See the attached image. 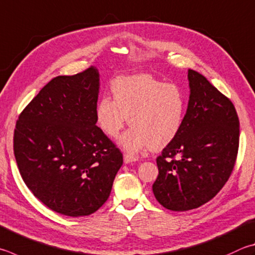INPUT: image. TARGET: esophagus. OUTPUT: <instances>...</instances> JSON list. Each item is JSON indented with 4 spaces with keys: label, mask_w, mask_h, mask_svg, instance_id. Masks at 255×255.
<instances>
[{
    "label": "esophagus",
    "mask_w": 255,
    "mask_h": 255,
    "mask_svg": "<svg viewBox=\"0 0 255 255\" xmlns=\"http://www.w3.org/2000/svg\"><path fill=\"white\" fill-rule=\"evenodd\" d=\"M137 160H138V157H136V156H132V155H129V154L124 155V161L126 164L132 163V161H137Z\"/></svg>",
    "instance_id": "esophagus-1"
}]
</instances>
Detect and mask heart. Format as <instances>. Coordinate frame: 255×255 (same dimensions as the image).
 Listing matches in <instances>:
<instances>
[{
    "label": "heart",
    "mask_w": 255,
    "mask_h": 255,
    "mask_svg": "<svg viewBox=\"0 0 255 255\" xmlns=\"http://www.w3.org/2000/svg\"><path fill=\"white\" fill-rule=\"evenodd\" d=\"M114 99L104 96L96 106L97 125L106 136L117 138L125 125L131 128L120 139L125 149L137 152L168 145L183 126L186 99L182 89L148 75L122 77L112 85Z\"/></svg>",
    "instance_id": "1"
}]
</instances>
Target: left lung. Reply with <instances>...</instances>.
<instances>
[{"mask_svg": "<svg viewBox=\"0 0 255 255\" xmlns=\"http://www.w3.org/2000/svg\"><path fill=\"white\" fill-rule=\"evenodd\" d=\"M191 95L178 135L157 157L156 200L184 212L211 201L237 161L240 122L234 105L204 76L188 70Z\"/></svg>", "mask_w": 255, "mask_h": 255, "instance_id": "1", "label": "left lung"}]
</instances>
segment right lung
I'll list each match as a JSON object with an SVG mask.
<instances>
[{"instance_id":"obj_1","label":"right lung","mask_w":255,"mask_h":255,"mask_svg":"<svg viewBox=\"0 0 255 255\" xmlns=\"http://www.w3.org/2000/svg\"><path fill=\"white\" fill-rule=\"evenodd\" d=\"M95 67L53 78L16 120L13 149L27 188L67 216L95 213L108 200L123 165L119 148L96 126Z\"/></svg>"}]
</instances>
